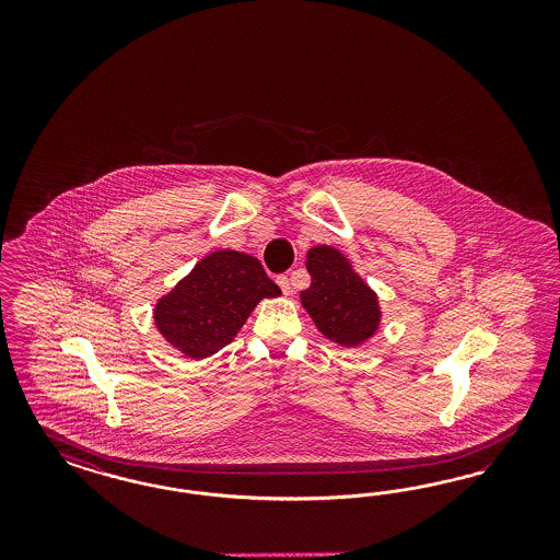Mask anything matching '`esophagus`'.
Instances as JSON below:
<instances>
[{
    "mask_svg": "<svg viewBox=\"0 0 560 560\" xmlns=\"http://www.w3.org/2000/svg\"><path fill=\"white\" fill-rule=\"evenodd\" d=\"M277 283H279V288L283 291V295H289V293H291V281H289V277H285V275L277 277Z\"/></svg>",
    "mask_w": 560,
    "mask_h": 560,
    "instance_id": "1",
    "label": "esophagus"
}]
</instances>
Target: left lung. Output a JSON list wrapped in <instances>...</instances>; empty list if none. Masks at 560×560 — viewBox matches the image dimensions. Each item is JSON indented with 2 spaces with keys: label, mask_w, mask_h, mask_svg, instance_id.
I'll use <instances>...</instances> for the list:
<instances>
[{
  "label": "left lung",
  "mask_w": 560,
  "mask_h": 560,
  "mask_svg": "<svg viewBox=\"0 0 560 560\" xmlns=\"http://www.w3.org/2000/svg\"><path fill=\"white\" fill-rule=\"evenodd\" d=\"M305 269L312 285L300 300L324 337L340 347H359L382 324L380 298L339 248L318 244L307 250Z\"/></svg>",
  "instance_id": "left-lung-1"
}]
</instances>
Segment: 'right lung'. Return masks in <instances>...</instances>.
Wrapping results in <instances>:
<instances>
[{"label":"right lung","instance_id":"obj_1","mask_svg":"<svg viewBox=\"0 0 560 560\" xmlns=\"http://www.w3.org/2000/svg\"><path fill=\"white\" fill-rule=\"evenodd\" d=\"M260 260L240 250L203 256L153 307L162 339L188 359L215 355L236 339L265 298H279Z\"/></svg>","mask_w":560,"mask_h":560}]
</instances>
